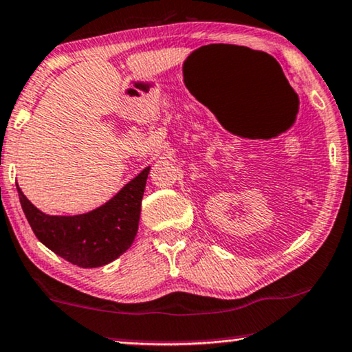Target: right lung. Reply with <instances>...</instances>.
Listing matches in <instances>:
<instances>
[{
	"label": "right lung",
	"mask_w": 352,
	"mask_h": 352,
	"mask_svg": "<svg viewBox=\"0 0 352 352\" xmlns=\"http://www.w3.org/2000/svg\"><path fill=\"white\" fill-rule=\"evenodd\" d=\"M149 168H143L114 198L87 214L48 215L25 198L19 185L17 193L35 236L70 264L93 269L109 264L132 246Z\"/></svg>",
	"instance_id": "add662e5"
}]
</instances>
